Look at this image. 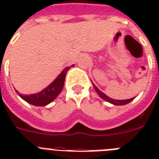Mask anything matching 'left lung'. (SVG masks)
Here are the masks:
<instances>
[{
    "label": "left lung",
    "instance_id": "8db88e82",
    "mask_svg": "<svg viewBox=\"0 0 159 159\" xmlns=\"http://www.w3.org/2000/svg\"><path fill=\"white\" fill-rule=\"evenodd\" d=\"M92 84H93V87H94L95 90H96V92H97V94L99 95V97H101V98H102V99L105 100V101H106V102H110V103H111V104L116 105V106H124V105L128 104V103H129V102H132V101L134 99V97H133V98H130V99H128V100H115V99H112V98H111V97H109L108 96H106L105 93H103V92H102L101 90L98 89V88H97V87L95 86L93 82H92Z\"/></svg>",
    "mask_w": 159,
    "mask_h": 159
}]
</instances>
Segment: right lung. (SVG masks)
I'll return each instance as SVG.
<instances>
[{"label": "right lung", "mask_w": 159, "mask_h": 159, "mask_svg": "<svg viewBox=\"0 0 159 159\" xmlns=\"http://www.w3.org/2000/svg\"><path fill=\"white\" fill-rule=\"evenodd\" d=\"M73 66H74V64H72L71 67H73ZM71 67H65L64 69L62 71V72L56 77V79L52 83L48 85V87L42 90L41 92L31 95L19 94V96L24 101H25L26 102H28L31 105H34V106H47L53 101H54L57 98V96L59 95L60 92H62L63 86H64L66 74Z\"/></svg>", "instance_id": "right-lung-1"}]
</instances>
